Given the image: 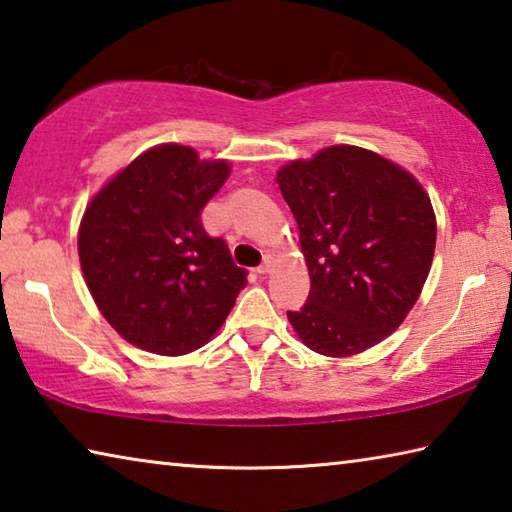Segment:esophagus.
<instances>
[{
  "label": "esophagus",
  "instance_id": "1",
  "mask_svg": "<svg viewBox=\"0 0 512 512\" xmlns=\"http://www.w3.org/2000/svg\"><path fill=\"white\" fill-rule=\"evenodd\" d=\"M271 271H273V262H271V259H264V264L257 266V273H259V275H268Z\"/></svg>",
  "mask_w": 512,
  "mask_h": 512
}]
</instances>
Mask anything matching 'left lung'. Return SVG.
<instances>
[{"label": "left lung", "mask_w": 512, "mask_h": 512, "mask_svg": "<svg viewBox=\"0 0 512 512\" xmlns=\"http://www.w3.org/2000/svg\"><path fill=\"white\" fill-rule=\"evenodd\" d=\"M277 185L296 216L311 289L287 311L298 339L352 357L404 323L436 250V214L413 173L352 144L291 160Z\"/></svg>", "instance_id": "8db88e82"}]
</instances>
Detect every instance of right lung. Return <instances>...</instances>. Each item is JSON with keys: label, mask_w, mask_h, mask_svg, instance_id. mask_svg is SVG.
<instances>
[{"label": "right lung", "mask_w": 512, "mask_h": 512, "mask_svg": "<svg viewBox=\"0 0 512 512\" xmlns=\"http://www.w3.org/2000/svg\"><path fill=\"white\" fill-rule=\"evenodd\" d=\"M176 142L137 155L92 196L79 225V259L101 316L135 348L180 357L219 332L246 287L201 210L230 176Z\"/></svg>", "instance_id": "right-lung-1"}]
</instances>
